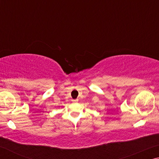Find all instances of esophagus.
<instances>
[{
  "label": "esophagus",
  "mask_w": 159,
  "mask_h": 159,
  "mask_svg": "<svg viewBox=\"0 0 159 159\" xmlns=\"http://www.w3.org/2000/svg\"><path fill=\"white\" fill-rule=\"evenodd\" d=\"M78 101H79V99H72V102H77Z\"/></svg>",
  "instance_id": "obj_1"
}]
</instances>
